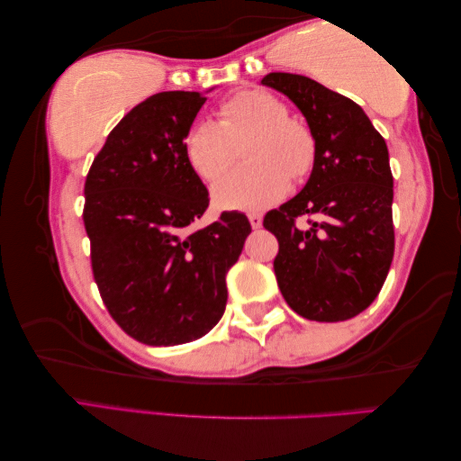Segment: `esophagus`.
I'll list each match as a JSON object with an SVG mask.
<instances>
[{
  "mask_svg": "<svg viewBox=\"0 0 461 461\" xmlns=\"http://www.w3.org/2000/svg\"><path fill=\"white\" fill-rule=\"evenodd\" d=\"M249 222H251L253 229H261L263 218H261V214H249Z\"/></svg>",
  "mask_w": 461,
  "mask_h": 461,
  "instance_id": "esophagus-1",
  "label": "esophagus"
}]
</instances>
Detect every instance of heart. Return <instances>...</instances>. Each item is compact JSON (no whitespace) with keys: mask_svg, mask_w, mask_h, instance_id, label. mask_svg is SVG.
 <instances>
[{"mask_svg":"<svg viewBox=\"0 0 461 461\" xmlns=\"http://www.w3.org/2000/svg\"><path fill=\"white\" fill-rule=\"evenodd\" d=\"M245 145V167L216 185L214 202L224 210L258 212L282 200L290 177L308 176L314 163V139L308 128L288 118V108L274 94L243 89L218 108L216 120H200L185 134L187 163L203 181L214 184L239 159Z\"/></svg>","mask_w":461,"mask_h":461,"instance_id":"obj_1","label":"heart"}]
</instances>
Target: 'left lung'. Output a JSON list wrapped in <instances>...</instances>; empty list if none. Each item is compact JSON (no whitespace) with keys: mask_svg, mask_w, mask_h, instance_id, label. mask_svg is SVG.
<instances>
[{"mask_svg":"<svg viewBox=\"0 0 461 461\" xmlns=\"http://www.w3.org/2000/svg\"><path fill=\"white\" fill-rule=\"evenodd\" d=\"M261 83L298 105L314 139L306 185L263 218L280 243L277 285L308 321L353 319L378 296L394 258L386 140L356 102L319 81L269 73ZM300 215L309 216L308 230L295 226Z\"/></svg>","mask_w":461,"mask_h":461,"instance_id":"8db88e82","label":"left lung"}]
</instances>
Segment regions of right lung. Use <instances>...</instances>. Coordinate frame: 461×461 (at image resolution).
I'll return each mask as SVG.
<instances>
[{
    "mask_svg": "<svg viewBox=\"0 0 461 461\" xmlns=\"http://www.w3.org/2000/svg\"><path fill=\"white\" fill-rule=\"evenodd\" d=\"M206 102L198 92H161L128 112L86 177L92 271L118 327L145 345L195 341L221 321L226 274L251 232L247 216L206 212V185L184 140Z\"/></svg>",
    "mask_w": 461,
    "mask_h": 461,
    "instance_id": "1",
    "label": "right lung"
}]
</instances>
